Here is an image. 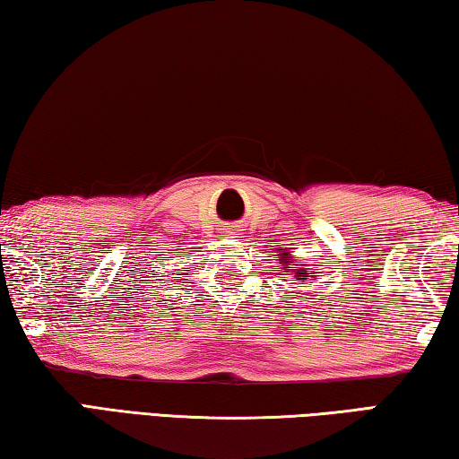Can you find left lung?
I'll return each mask as SVG.
<instances>
[{
    "instance_id": "1",
    "label": "left lung",
    "mask_w": 459,
    "mask_h": 459,
    "mask_svg": "<svg viewBox=\"0 0 459 459\" xmlns=\"http://www.w3.org/2000/svg\"><path fill=\"white\" fill-rule=\"evenodd\" d=\"M279 263H281V265H283L285 273L291 277L290 281L306 283L309 277H316V275H309L307 271H306L307 267L304 265V263H301V261H295L290 253H281V259H279Z\"/></svg>"
}]
</instances>
